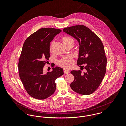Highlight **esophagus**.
Returning a JSON list of instances; mask_svg holds the SVG:
<instances>
[{
	"mask_svg": "<svg viewBox=\"0 0 126 126\" xmlns=\"http://www.w3.org/2000/svg\"><path fill=\"white\" fill-rule=\"evenodd\" d=\"M69 73V71H67V70H64V73L65 74H68Z\"/></svg>",
	"mask_w": 126,
	"mask_h": 126,
	"instance_id": "1",
	"label": "esophagus"
}]
</instances>
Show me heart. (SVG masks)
<instances>
[{
    "label": "heart",
    "instance_id": "b5f03b06",
    "mask_svg": "<svg viewBox=\"0 0 126 126\" xmlns=\"http://www.w3.org/2000/svg\"><path fill=\"white\" fill-rule=\"evenodd\" d=\"M62 41L63 44H64L70 41H73V40L71 37L65 36L63 37ZM74 63H75L74 59H73L72 56H67L63 59H62L58 62V64L61 67L67 69H69L71 68H72L74 64Z\"/></svg>",
    "mask_w": 126,
    "mask_h": 126
}]
</instances>
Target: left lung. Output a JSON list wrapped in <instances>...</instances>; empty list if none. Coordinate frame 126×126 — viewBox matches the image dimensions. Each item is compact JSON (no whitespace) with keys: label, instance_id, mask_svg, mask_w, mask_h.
Wrapping results in <instances>:
<instances>
[{"label":"left lung","instance_id":"1","mask_svg":"<svg viewBox=\"0 0 126 126\" xmlns=\"http://www.w3.org/2000/svg\"><path fill=\"white\" fill-rule=\"evenodd\" d=\"M63 31L79 42L77 64L85 69L83 73L79 70L71 71L74 80L70 87L79 94H90L98 88L106 71L107 58L103 43L98 36L84 25L65 28Z\"/></svg>","mask_w":126,"mask_h":126}]
</instances>
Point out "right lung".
<instances>
[{"label": "right lung", "instance_id": "obj_1", "mask_svg": "<svg viewBox=\"0 0 126 126\" xmlns=\"http://www.w3.org/2000/svg\"><path fill=\"white\" fill-rule=\"evenodd\" d=\"M61 32L55 28H41L29 36L23 44L18 63L19 75L27 92L37 99H45L53 94L56 79L64 74L63 69L58 67L46 74L43 73L50 57V42Z\"/></svg>", "mask_w": 126, "mask_h": 126}]
</instances>
